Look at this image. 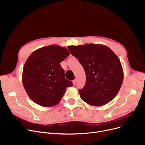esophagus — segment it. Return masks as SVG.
Segmentation results:
<instances>
[{
    "instance_id": "obj_1",
    "label": "esophagus",
    "mask_w": 145,
    "mask_h": 145,
    "mask_svg": "<svg viewBox=\"0 0 145 145\" xmlns=\"http://www.w3.org/2000/svg\"><path fill=\"white\" fill-rule=\"evenodd\" d=\"M76 81H77V80H76V79H75V80H74L72 81V83H73L74 85H75V83H76Z\"/></svg>"
}]
</instances>
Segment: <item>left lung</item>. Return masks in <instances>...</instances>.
<instances>
[{
	"mask_svg": "<svg viewBox=\"0 0 145 145\" xmlns=\"http://www.w3.org/2000/svg\"><path fill=\"white\" fill-rule=\"evenodd\" d=\"M68 49L86 72V84L78 91L81 99L93 106H101L112 100L120 90L124 77L116 54L101 44L71 45Z\"/></svg>",
	"mask_w": 145,
	"mask_h": 145,
	"instance_id": "8db88e82",
	"label": "left lung"
}]
</instances>
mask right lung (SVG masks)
Returning <instances> with one entry per match:
<instances>
[{
  "label": "right lung",
  "instance_id": "obj_1",
  "mask_svg": "<svg viewBox=\"0 0 145 145\" xmlns=\"http://www.w3.org/2000/svg\"><path fill=\"white\" fill-rule=\"evenodd\" d=\"M70 52L57 45L33 51L27 59L22 72V82L30 99L42 107L56 106L72 82L65 78L61 63Z\"/></svg>",
  "mask_w": 145,
  "mask_h": 145
}]
</instances>
